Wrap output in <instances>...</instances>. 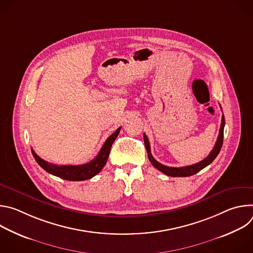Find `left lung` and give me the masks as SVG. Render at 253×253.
Listing matches in <instances>:
<instances>
[{"label": "left lung", "mask_w": 253, "mask_h": 253, "mask_svg": "<svg viewBox=\"0 0 253 253\" xmlns=\"http://www.w3.org/2000/svg\"><path fill=\"white\" fill-rule=\"evenodd\" d=\"M221 109H222V108H221ZM224 125H225V119H224V115H222L221 125H220V129H219V135H218L217 141H216L212 151L209 153V155L206 158H204L202 161H200V162H198L196 164L185 166V167H169V166H165V165L159 163L158 161H156L153 158V156L151 154L150 144H149V140H148L147 136L145 134H143L144 143H145V148L147 150L148 158H149L150 162L152 163V165L156 169H158L159 171H161L162 173H164V174H166L168 176H171V177H187V176L194 175L197 172H199L200 170H202L203 168H205L206 166H208L216 158V156L218 155V153L220 152V149L222 147V143H223Z\"/></svg>", "instance_id": "obj_1"}]
</instances>
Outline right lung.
<instances>
[{
  "mask_svg": "<svg viewBox=\"0 0 253 253\" xmlns=\"http://www.w3.org/2000/svg\"><path fill=\"white\" fill-rule=\"evenodd\" d=\"M120 128H118L112 135L107 138L104 145L102 146L100 152L98 155L90 162L82 165H55L52 163H49L45 161L44 159L40 158L35 151L32 149V154L37 161V163L48 173L55 175L57 177H60L65 180H69V181H82V180L91 179L96 174H98L102 168L105 166L108 156H109L112 144L117 138Z\"/></svg>",
  "mask_w": 253,
  "mask_h": 253,
  "instance_id": "obj_1",
  "label": "right lung"
}]
</instances>
